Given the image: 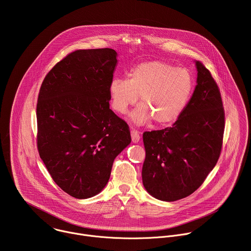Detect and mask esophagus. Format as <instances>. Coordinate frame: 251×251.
Wrapping results in <instances>:
<instances>
[{
	"label": "esophagus",
	"instance_id": "esophagus-1",
	"mask_svg": "<svg viewBox=\"0 0 251 251\" xmlns=\"http://www.w3.org/2000/svg\"><path fill=\"white\" fill-rule=\"evenodd\" d=\"M131 138H132V142L133 143H138L140 141V134L137 130L132 129L131 130Z\"/></svg>",
	"mask_w": 251,
	"mask_h": 251
}]
</instances>
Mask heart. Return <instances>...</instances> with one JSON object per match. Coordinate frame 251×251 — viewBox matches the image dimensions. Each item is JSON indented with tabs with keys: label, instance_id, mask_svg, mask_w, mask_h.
<instances>
[{
	"label": "heart",
	"instance_id": "obj_1",
	"mask_svg": "<svg viewBox=\"0 0 251 251\" xmlns=\"http://www.w3.org/2000/svg\"><path fill=\"white\" fill-rule=\"evenodd\" d=\"M193 88L194 79L187 69L153 60L134 67L128 79H112L109 96L112 109L126 114L140 95L141 105L131 114V120L144 125L154 119L158 125H167L180 117Z\"/></svg>",
	"mask_w": 251,
	"mask_h": 251
}]
</instances>
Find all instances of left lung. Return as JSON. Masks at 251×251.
<instances>
[{
    "instance_id": "obj_1",
    "label": "left lung",
    "mask_w": 251,
    "mask_h": 251,
    "mask_svg": "<svg viewBox=\"0 0 251 251\" xmlns=\"http://www.w3.org/2000/svg\"><path fill=\"white\" fill-rule=\"evenodd\" d=\"M196 65L198 84L180 117L171 127L143 134V185L165 201L197 191L222 152L226 118L222 95L209 70L201 61Z\"/></svg>"
}]
</instances>
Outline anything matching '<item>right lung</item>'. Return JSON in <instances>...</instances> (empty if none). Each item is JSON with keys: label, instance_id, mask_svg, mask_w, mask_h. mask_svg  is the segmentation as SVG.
Segmentation results:
<instances>
[{"label": "right lung", "instance_id": "add662e5", "mask_svg": "<svg viewBox=\"0 0 251 251\" xmlns=\"http://www.w3.org/2000/svg\"><path fill=\"white\" fill-rule=\"evenodd\" d=\"M116 56L112 49L75 50L50 70L40 89V157L54 183L76 199L103 190L114 159L131 143L128 124L109 108Z\"/></svg>", "mask_w": 251, "mask_h": 251}]
</instances>
